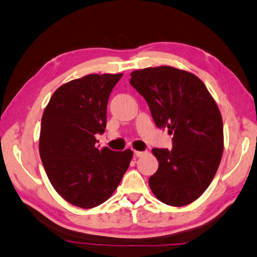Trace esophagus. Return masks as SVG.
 I'll return each mask as SVG.
<instances>
[{
	"instance_id": "obj_1",
	"label": "esophagus",
	"mask_w": 257,
	"mask_h": 257,
	"mask_svg": "<svg viewBox=\"0 0 257 257\" xmlns=\"http://www.w3.org/2000/svg\"><path fill=\"white\" fill-rule=\"evenodd\" d=\"M145 154H146V152H138V150H135L136 157H142V156H144Z\"/></svg>"
}]
</instances>
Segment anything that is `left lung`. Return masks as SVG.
<instances>
[{
  "mask_svg": "<svg viewBox=\"0 0 257 257\" xmlns=\"http://www.w3.org/2000/svg\"><path fill=\"white\" fill-rule=\"evenodd\" d=\"M130 84L147 101L155 124L174 135L173 148H154L158 170L149 186L160 202L185 206L212 183L224 149L223 120L195 74L168 65L136 70Z\"/></svg>",
  "mask_w": 257,
  "mask_h": 257,
  "instance_id": "left-lung-1",
  "label": "left lung"
}]
</instances>
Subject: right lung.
Wrapping results in <instances>:
<instances>
[{
  "mask_svg": "<svg viewBox=\"0 0 257 257\" xmlns=\"http://www.w3.org/2000/svg\"><path fill=\"white\" fill-rule=\"evenodd\" d=\"M122 77L88 74L55 90L44 109L39 150L53 188L68 203L89 209L110 198L133 152L95 147L107 124L109 95Z\"/></svg>",
  "mask_w": 257,
  "mask_h": 257,
  "instance_id": "add662e5",
  "label": "right lung"
}]
</instances>
